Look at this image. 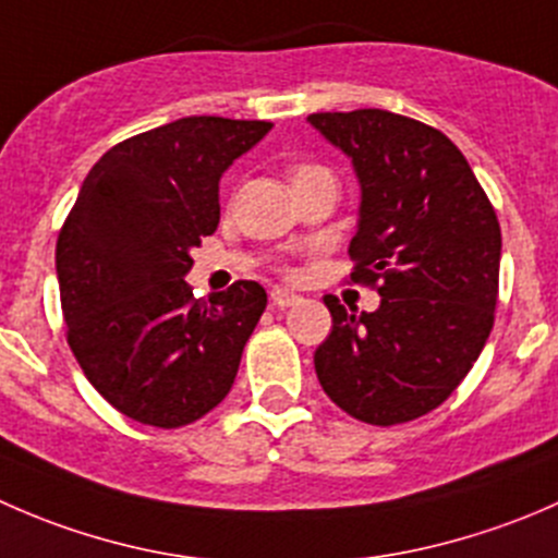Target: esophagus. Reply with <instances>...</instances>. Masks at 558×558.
<instances>
[{"label": "esophagus", "instance_id": "esophagus-1", "mask_svg": "<svg viewBox=\"0 0 558 558\" xmlns=\"http://www.w3.org/2000/svg\"><path fill=\"white\" fill-rule=\"evenodd\" d=\"M269 300H272V305L278 307H291L296 305V302H302V296L294 294V291L283 289V286H275V289L269 291Z\"/></svg>", "mask_w": 558, "mask_h": 558}]
</instances>
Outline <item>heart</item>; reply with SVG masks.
<instances>
[{"mask_svg": "<svg viewBox=\"0 0 558 558\" xmlns=\"http://www.w3.org/2000/svg\"><path fill=\"white\" fill-rule=\"evenodd\" d=\"M313 170H315V167H296L294 174H291V180H294L296 174H305V172H313Z\"/></svg>", "mask_w": 558, "mask_h": 558, "instance_id": "obj_1", "label": "heart"}]
</instances>
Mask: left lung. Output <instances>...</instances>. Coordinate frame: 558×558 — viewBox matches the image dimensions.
<instances>
[{
    "instance_id": "obj_1",
    "label": "left lung",
    "mask_w": 558,
    "mask_h": 558,
    "mask_svg": "<svg viewBox=\"0 0 558 558\" xmlns=\"http://www.w3.org/2000/svg\"><path fill=\"white\" fill-rule=\"evenodd\" d=\"M307 121L351 159L362 189L353 280H380L375 313L324 296L331 331L315 375L353 418L404 424L451 397L492 335L497 213L461 150L426 123L375 107Z\"/></svg>"
}]
</instances>
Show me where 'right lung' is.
<instances>
[{"instance_id":"right-lung-1","label":"right lung","mask_w":558,"mask_h":558,"mask_svg":"<svg viewBox=\"0 0 558 558\" xmlns=\"http://www.w3.org/2000/svg\"><path fill=\"white\" fill-rule=\"evenodd\" d=\"M272 129L191 116L123 140L86 174L56 243L66 342L129 418L174 429L229 393L267 291L194 300L191 251L218 229V183Z\"/></svg>"}]
</instances>
